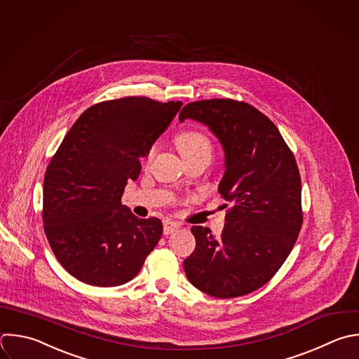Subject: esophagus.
<instances>
[{
	"mask_svg": "<svg viewBox=\"0 0 359 359\" xmlns=\"http://www.w3.org/2000/svg\"><path fill=\"white\" fill-rule=\"evenodd\" d=\"M163 226H164V234L167 236V234H171V233L177 231L181 224L178 222L171 220V219H164L163 220Z\"/></svg>",
	"mask_w": 359,
	"mask_h": 359,
	"instance_id": "34e87169",
	"label": "esophagus"
}]
</instances>
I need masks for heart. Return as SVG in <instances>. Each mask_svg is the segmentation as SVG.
<instances>
[{
	"mask_svg": "<svg viewBox=\"0 0 359 359\" xmlns=\"http://www.w3.org/2000/svg\"><path fill=\"white\" fill-rule=\"evenodd\" d=\"M175 143L182 157L202 153V151H208V153L212 151V144L208 136L203 132L195 130V129H188L178 133L175 137ZM153 154H154V147L150 149L146 160L149 161L153 157Z\"/></svg>",
	"mask_w": 359,
	"mask_h": 359,
	"instance_id": "b5f03b06",
	"label": "heart"
}]
</instances>
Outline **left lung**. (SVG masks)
<instances>
[{
	"label": "left lung",
	"mask_w": 359,
	"mask_h": 359,
	"mask_svg": "<svg viewBox=\"0 0 359 359\" xmlns=\"http://www.w3.org/2000/svg\"><path fill=\"white\" fill-rule=\"evenodd\" d=\"M185 119L205 123L220 140L226 171L217 191L231 205L219 238L208 227L191 229L196 247L184 261L187 278L219 299L251 293L278 272L297 240L303 213L296 160L273 122L247 102H191L180 112Z\"/></svg>",
	"instance_id": "left-lung-1"
}]
</instances>
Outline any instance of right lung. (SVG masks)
Masks as SVG:
<instances>
[{"instance_id":"right-lung-1","label":"right lung","mask_w":359,"mask_h":359,"mask_svg":"<svg viewBox=\"0 0 359 359\" xmlns=\"http://www.w3.org/2000/svg\"><path fill=\"white\" fill-rule=\"evenodd\" d=\"M182 102L125 97L90 107L52 157L43 181V229L53 254L79 280H132L163 234L157 217L122 205L129 180Z\"/></svg>"}]
</instances>
